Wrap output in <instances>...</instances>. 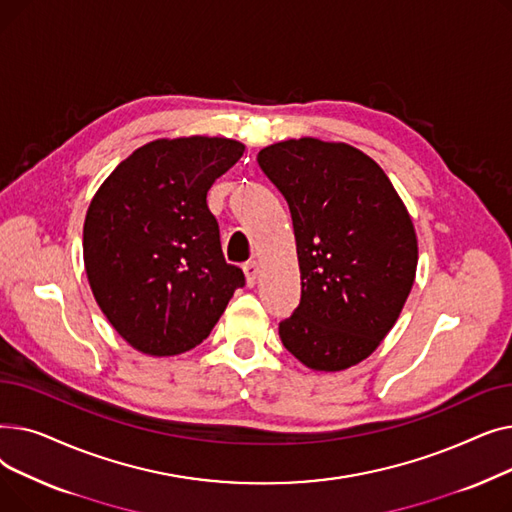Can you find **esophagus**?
I'll use <instances>...</instances> for the list:
<instances>
[{
	"instance_id": "1",
	"label": "esophagus",
	"mask_w": 512,
	"mask_h": 512,
	"mask_svg": "<svg viewBox=\"0 0 512 512\" xmlns=\"http://www.w3.org/2000/svg\"><path fill=\"white\" fill-rule=\"evenodd\" d=\"M242 272H245L247 286H255V280H257V274H259V265H257V261H249V263L242 265Z\"/></svg>"
}]
</instances>
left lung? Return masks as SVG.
<instances>
[{
    "mask_svg": "<svg viewBox=\"0 0 512 512\" xmlns=\"http://www.w3.org/2000/svg\"><path fill=\"white\" fill-rule=\"evenodd\" d=\"M284 195L301 303L280 324L286 351L313 371H344L382 344L417 272V234L386 172L361 149L313 137L257 153Z\"/></svg>",
    "mask_w": 512,
    "mask_h": 512,
    "instance_id": "left-lung-1",
    "label": "left lung"
}]
</instances>
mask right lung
Listing matches in <instances>:
<instances>
[{
  "label": "right lung",
  "instance_id": "1",
  "mask_svg": "<svg viewBox=\"0 0 512 512\" xmlns=\"http://www.w3.org/2000/svg\"><path fill=\"white\" fill-rule=\"evenodd\" d=\"M245 153L224 137L157 139L103 180L87 209L83 257L93 297L139 353L201 344L245 276L226 263L207 191Z\"/></svg>",
  "mask_w": 512,
  "mask_h": 512
}]
</instances>
